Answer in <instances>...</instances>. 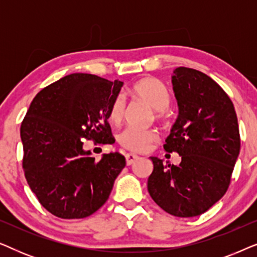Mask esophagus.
<instances>
[{
	"instance_id": "obj_1",
	"label": "esophagus",
	"mask_w": 257,
	"mask_h": 257,
	"mask_svg": "<svg viewBox=\"0 0 257 257\" xmlns=\"http://www.w3.org/2000/svg\"><path fill=\"white\" fill-rule=\"evenodd\" d=\"M125 158H126V164H127L128 166H130V165H132L133 163H135L136 160L139 159V157L137 156V154H133V153H127L125 156Z\"/></svg>"
}]
</instances>
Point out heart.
<instances>
[{"label":"heart","mask_w":257,"mask_h":257,"mask_svg":"<svg viewBox=\"0 0 257 257\" xmlns=\"http://www.w3.org/2000/svg\"><path fill=\"white\" fill-rule=\"evenodd\" d=\"M132 93L139 99L145 101L151 107L157 111V117H164L165 110L171 101L170 91L166 85L159 79L153 77L140 79L132 87ZM126 111V99L122 94H118L112 100L108 118L113 124L122 120ZM158 139V135L153 130H142L137 127H126L119 133V144L125 149L133 152H145Z\"/></svg>","instance_id":"1"}]
</instances>
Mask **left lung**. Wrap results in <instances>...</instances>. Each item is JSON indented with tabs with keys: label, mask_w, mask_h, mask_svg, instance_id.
Wrapping results in <instances>:
<instances>
[{
	"label": "left lung",
	"mask_w": 257,
	"mask_h": 257,
	"mask_svg": "<svg viewBox=\"0 0 257 257\" xmlns=\"http://www.w3.org/2000/svg\"><path fill=\"white\" fill-rule=\"evenodd\" d=\"M179 115L164 145L181 157L178 166L151 157V198L179 217L201 215L224 195L240 153V132L230 98L201 71L177 68L172 76Z\"/></svg>",
	"instance_id": "1"
}]
</instances>
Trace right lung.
I'll return each instance as SVG.
<instances>
[{
    "label": "right lung",
    "instance_id": "obj_1",
    "mask_svg": "<svg viewBox=\"0 0 257 257\" xmlns=\"http://www.w3.org/2000/svg\"><path fill=\"white\" fill-rule=\"evenodd\" d=\"M90 73H71L40 91L21 125L23 170L31 191L61 219L90 216L106 202L125 167L120 153L99 161L83 149L85 139L113 144L112 100L122 86Z\"/></svg>",
    "mask_w": 257,
    "mask_h": 257
}]
</instances>
